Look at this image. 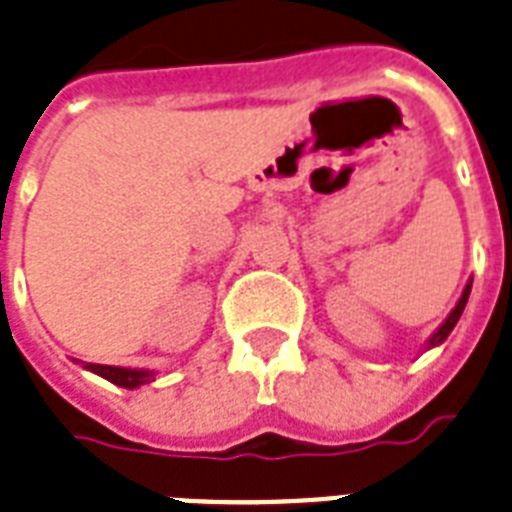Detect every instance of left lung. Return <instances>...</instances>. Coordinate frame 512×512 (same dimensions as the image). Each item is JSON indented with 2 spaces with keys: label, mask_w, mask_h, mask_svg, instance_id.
Returning <instances> with one entry per match:
<instances>
[{
  "label": "left lung",
  "mask_w": 512,
  "mask_h": 512,
  "mask_svg": "<svg viewBox=\"0 0 512 512\" xmlns=\"http://www.w3.org/2000/svg\"><path fill=\"white\" fill-rule=\"evenodd\" d=\"M470 288H473V280H470V283L465 285V291H462V296H459L457 307H454V310L449 312V318L443 320L441 326H438V331H435V334L430 336V339H427V347H425V350H433V347H438V344H443V342H446V336H449L451 331H454V326H457V320L462 318V310H465L467 296H470Z\"/></svg>",
  "instance_id": "obj_1"
}]
</instances>
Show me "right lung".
Listing matches in <instances>:
<instances>
[{"label":"right lung","instance_id":"add662e5","mask_svg":"<svg viewBox=\"0 0 512 512\" xmlns=\"http://www.w3.org/2000/svg\"><path fill=\"white\" fill-rule=\"evenodd\" d=\"M87 371L104 376L117 387H125V390H136L141 384L154 382V371H146V368H122V366H101V363H85Z\"/></svg>","mask_w":512,"mask_h":512}]
</instances>
